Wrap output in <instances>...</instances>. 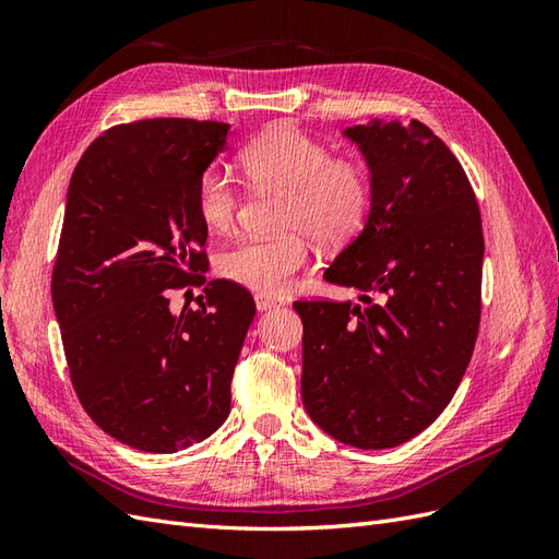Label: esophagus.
<instances>
[{"label": "esophagus", "mask_w": 559, "mask_h": 559, "mask_svg": "<svg viewBox=\"0 0 559 559\" xmlns=\"http://www.w3.org/2000/svg\"><path fill=\"white\" fill-rule=\"evenodd\" d=\"M284 306V302L280 298H270V296H263V294H257V310L259 312H267V310H275Z\"/></svg>", "instance_id": "1"}]
</instances>
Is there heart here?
Returning <instances> with one entry per match:
<instances>
[{
	"instance_id": "b5f03b06",
	"label": "heart",
	"mask_w": 559,
	"mask_h": 559,
	"mask_svg": "<svg viewBox=\"0 0 559 559\" xmlns=\"http://www.w3.org/2000/svg\"><path fill=\"white\" fill-rule=\"evenodd\" d=\"M245 177L257 189L284 193L280 238H245L218 259L226 280L263 296L284 294L310 263L312 241L347 245L373 202V179L366 165L335 158L333 151L294 128H275L240 154ZM240 191L218 167H207L195 183V212L202 226L226 233L238 216Z\"/></svg>"
}]
</instances>
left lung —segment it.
<instances>
[{"mask_svg": "<svg viewBox=\"0 0 559 559\" xmlns=\"http://www.w3.org/2000/svg\"><path fill=\"white\" fill-rule=\"evenodd\" d=\"M366 158L373 202L359 238L324 273L359 300H296L302 405L335 441L384 450L445 411L480 326L483 224L468 177L419 121L345 130ZM373 295L377 300L369 298Z\"/></svg>", "mask_w": 559, "mask_h": 559, "instance_id": "left-lung-1", "label": "left lung"}]
</instances>
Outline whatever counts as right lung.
I'll use <instances>...</instances> for the list:
<instances>
[{
	"mask_svg": "<svg viewBox=\"0 0 559 559\" xmlns=\"http://www.w3.org/2000/svg\"><path fill=\"white\" fill-rule=\"evenodd\" d=\"M228 128L193 118L114 126L67 189L50 280L64 359L83 411L134 450H183L230 413L257 306L245 286L202 277L207 228L195 212L198 177ZM189 285L203 286L199 310L173 316L169 294Z\"/></svg>",
	"mask_w": 559,
	"mask_h": 559,
	"instance_id": "1",
	"label": "right lung"
}]
</instances>
